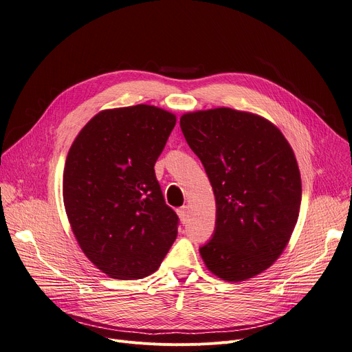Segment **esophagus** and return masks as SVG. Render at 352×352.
<instances>
[{"mask_svg":"<svg viewBox=\"0 0 352 352\" xmlns=\"http://www.w3.org/2000/svg\"><path fill=\"white\" fill-rule=\"evenodd\" d=\"M177 212H178V217H179V219H181V223L186 224L187 221H188V207L184 206V207L178 208Z\"/></svg>","mask_w":352,"mask_h":352,"instance_id":"obj_1","label":"esophagus"}]
</instances>
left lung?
I'll return each mask as SVG.
<instances>
[{"label": "left lung", "instance_id": "1", "mask_svg": "<svg viewBox=\"0 0 352 352\" xmlns=\"http://www.w3.org/2000/svg\"><path fill=\"white\" fill-rule=\"evenodd\" d=\"M179 125L215 195L202 260L226 281L252 278L283 254L297 224L301 177L292 148L268 120L231 108L184 114Z\"/></svg>", "mask_w": 352, "mask_h": 352}]
</instances>
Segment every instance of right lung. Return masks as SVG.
<instances>
[{
    "instance_id": "1",
    "label": "right lung",
    "mask_w": 352,
    "mask_h": 352,
    "mask_svg": "<svg viewBox=\"0 0 352 352\" xmlns=\"http://www.w3.org/2000/svg\"><path fill=\"white\" fill-rule=\"evenodd\" d=\"M175 122L154 105L105 109L69 148L67 217L88 260L111 278L155 272L175 241L178 215L165 204L154 171Z\"/></svg>"
}]
</instances>
